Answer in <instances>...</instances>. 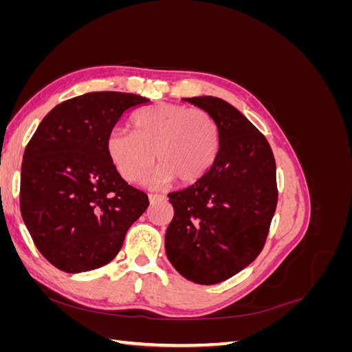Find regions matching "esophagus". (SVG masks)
<instances>
[{
	"instance_id": "obj_1",
	"label": "esophagus",
	"mask_w": 352,
	"mask_h": 352,
	"mask_svg": "<svg viewBox=\"0 0 352 352\" xmlns=\"http://www.w3.org/2000/svg\"><path fill=\"white\" fill-rule=\"evenodd\" d=\"M148 199H150V202L153 204V202H155V201H162V199H164V197L163 195H155V194H150L148 195Z\"/></svg>"
}]
</instances>
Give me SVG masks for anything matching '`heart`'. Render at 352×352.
Returning a JSON list of instances; mask_svg holds the SVG:
<instances>
[{
	"mask_svg": "<svg viewBox=\"0 0 352 352\" xmlns=\"http://www.w3.org/2000/svg\"><path fill=\"white\" fill-rule=\"evenodd\" d=\"M133 132L113 129L105 151L126 182L140 180L155 162L160 167L148 184L197 182L212 166L219 151L220 129L202 109L158 102L132 117Z\"/></svg>",
	"mask_w": 352,
	"mask_h": 352,
	"instance_id": "1",
	"label": "heart"
}]
</instances>
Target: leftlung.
Segmentation results:
<instances>
[{
	"mask_svg": "<svg viewBox=\"0 0 352 352\" xmlns=\"http://www.w3.org/2000/svg\"><path fill=\"white\" fill-rule=\"evenodd\" d=\"M184 101L214 117L220 144L204 176L168 194L175 214L164 247L185 279L214 285L247 267L263 250L278 204L276 163L265 138L233 105L211 95Z\"/></svg>",
	"mask_w": 352,
	"mask_h": 352,
	"instance_id": "8db88e82",
	"label": "left lung"
}]
</instances>
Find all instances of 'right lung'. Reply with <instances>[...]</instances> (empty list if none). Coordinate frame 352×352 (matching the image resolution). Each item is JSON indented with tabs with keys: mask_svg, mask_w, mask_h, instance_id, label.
<instances>
[{
	"mask_svg": "<svg viewBox=\"0 0 352 352\" xmlns=\"http://www.w3.org/2000/svg\"><path fill=\"white\" fill-rule=\"evenodd\" d=\"M150 100L88 92L56 105L29 141L20 175V212L36 248L57 269L102 267L120 251L148 197L127 185L105 151L122 116Z\"/></svg>",
	"mask_w": 352,
	"mask_h": 352,
	"instance_id": "obj_1",
	"label": "right lung"
}]
</instances>
